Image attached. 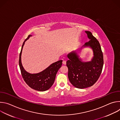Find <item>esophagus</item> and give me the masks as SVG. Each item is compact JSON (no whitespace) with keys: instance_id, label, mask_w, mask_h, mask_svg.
I'll use <instances>...</instances> for the list:
<instances>
[{"instance_id":"esophagus-1","label":"esophagus","mask_w":120,"mask_h":120,"mask_svg":"<svg viewBox=\"0 0 120 120\" xmlns=\"http://www.w3.org/2000/svg\"><path fill=\"white\" fill-rule=\"evenodd\" d=\"M62 63L64 64H66V61H63Z\"/></svg>"}]
</instances>
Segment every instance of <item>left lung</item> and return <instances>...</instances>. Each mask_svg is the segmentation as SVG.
Here are the masks:
<instances>
[{
    "label": "left lung",
    "instance_id": "left-lung-1",
    "mask_svg": "<svg viewBox=\"0 0 120 120\" xmlns=\"http://www.w3.org/2000/svg\"><path fill=\"white\" fill-rule=\"evenodd\" d=\"M90 40L79 50L90 47L93 50V57L90 61L83 62L76 51L67 55L66 62L68 69V77L70 82L76 88L83 89L93 85L98 80L104 65L103 54L99 41L90 31H86Z\"/></svg>",
    "mask_w": 120,
    "mask_h": 120
}]
</instances>
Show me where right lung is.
<instances>
[{
  "label": "right lung",
  "mask_w": 120,
  "mask_h": 120,
  "mask_svg": "<svg viewBox=\"0 0 120 120\" xmlns=\"http://www.w3.org/2000/svg\"><path fill=\"white\" fill-rule=\"evenodd\" d=\"M31 36L29 35L23 42L19 55V65L22 77L28 86L35 90L43 92L48 90L52 86L57 72L62 66L63 61L59 60L52 64L45 69L37 74H30L26 72L21 63V54L25 42Z\"/></svg>",
  "instance_id": "right-lung-1"
}]
</instances>
